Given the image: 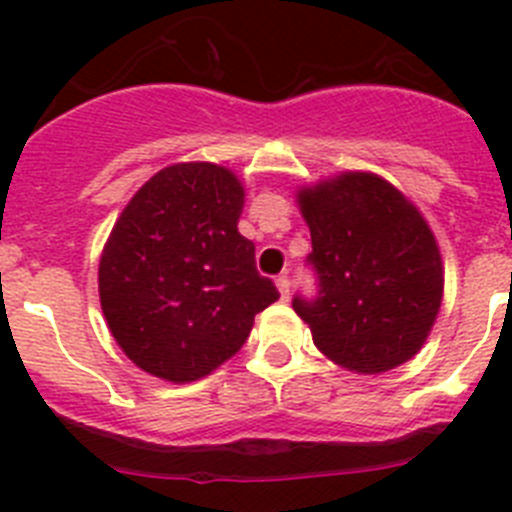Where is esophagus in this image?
<instances>
[{
	"label": "esophagus",
	"instance_id": "obj_1",
	"mask_svg": "<svg viewBox=\"0 0 512 512\" xmlns=\"http://www.w3.org/2000/svg\"><path fill=\"white\" fill-rule=\"evenodd\" d=\"M277 289H279V295H282V300H289V277L287 274L277 277Z\"/></svg>",
	"mask_w": 512,
	"mask_h": 512
}]
</instances>
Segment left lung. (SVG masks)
Here are the masks:
<instances>
[{
  "mask_svg": "<svg viewBox=\"0 0 512 512\" xmlns=\"http://www.w3.org/2000/svg\"><path fill=\"white\" fill-rule=\"evenodd\" d=\"M312 238L318 297L292 300L315 346L348 372L413 359L443 297L436 238L418 207L377 174L346 171L297 192Z\"/></svg>",
  "mask_w": 512,
  "mask_h": 512,
  "instance_id": "obj_1",
  "label": "left lung"
}]
</instances>
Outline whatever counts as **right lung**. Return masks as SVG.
<instances>
[{
  "instance_id": "add662e5",
  "label": "right lung",
  "mask_w": 512,
  "mask_h": 512,
  "mask_svg": "<svg viewBox=\"0 0 512 512\" xmlns=\"http://www.w3.org/2000/svg\"><path fill=\"white\" fill-rule=\"evenodd\" d=\"M241 210L238 176L192 161L151 176L117 217L99 259V302L143 372L176 384L207 377L279 300L238 233Z\"/></svg>"
}]
</instances>
